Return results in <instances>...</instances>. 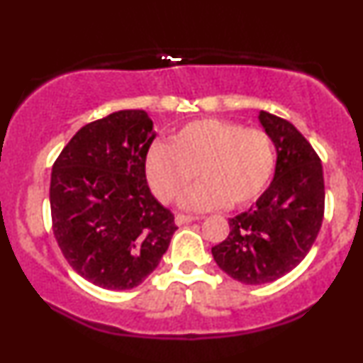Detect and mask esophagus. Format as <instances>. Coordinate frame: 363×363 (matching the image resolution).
<instances>
[{
  "mask_svg": "<svg viewBox=\"0 0 363 363\" xmlns=\"http://www.w3.org/2000/svg\"><path fill=\"white\" fill-rule=\"evenodd\" d=\"M194 220H198V216H187V215H177V216H176V220H174V222H176V225H177V227H181V225L191 223V222H194Z\"/></svg>",
  "mask_w": 363,
  "mask_h": 363,
  "instance_id": "esophagus-1",
  "label": "esophagus"
}]
</instances>
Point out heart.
Instances as JSON below:
<instances>
[{"instance_id": "1", "label": "heart", "mask_w": 363, "mask_h": 363, "mask_svg": "<svg viewBox=\"0 0 363 363\" xmlns=\"http://www.w3.org/2000/svg\"><path fill=\"white\" fill-rule=\"evenodd\" d=\"M274 169L272 138L261 129L222 119H199L179 128L169 143L157 141L145 160L148 184L160 201L176 199L193 182H199L181 198L186 210H213L228 201L242 206L268 186Z\"/></svg>"}]
</instances>
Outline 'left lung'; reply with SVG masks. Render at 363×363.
Wrapping results in <instances>:
<instances>
[{"label": "left lung", "instance_id": "1", "mask_svg": "<svg viewBox=\"0 0 363 363\" xmlns=\"http://www.w3.org/2000/svg\"><path fill=\"white\" fill-rule=\"evenodd\" d=\"M257 119L277 152L273 181L251 210L228 220L230 234L211 247L220 269L244 285L272 283L301 264L324 215L323 165L309 141L269 112Z\"/></svg>", "mask_w": 363, "mask_h": 363}]
</instances>
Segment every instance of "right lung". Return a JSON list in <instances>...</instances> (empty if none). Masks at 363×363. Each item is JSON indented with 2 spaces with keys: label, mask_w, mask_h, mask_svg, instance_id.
Returning a JSON list of instances; mask_svg holds the SVG:
<instances>
[{
  "label": "right lung",
  "mask_w": 363,
  "mask_h": 363,
  "mask_svg": "<svg viewBox=\"0 0 363 363\" xmlns=\"http://www.w3.org/2000/svg\"><path fill=\"white\" fill-rule=\"evenodd\" d=\"M155 136L145 111L112 112L85 124L52 165L54 237L74 272L101 289L138 286L177 230L147 184Z\"/></svg>",
  "instance_id": "right-lung-1"
}]
</instances>
